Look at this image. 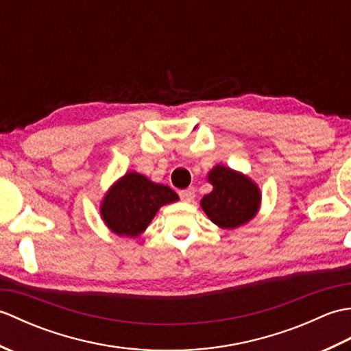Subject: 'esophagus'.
<instances>
[{
	"label": "esophagus",
	"mask_w": 351,
	"mask_h": 351,
	"mask_svg": "<svg viewBox=\"0 0 351 351\" xmlns=\"http://www.w3.org/2000/svg\"><path fill=\"white\" fill-rule=\"evenodd\" d=\"M195 196H196V191L193 187L180 191V197L184 200V202H191V200L195 199Z\"/></svg>",
	"instance_id": "34e87169"
}]
</instances>
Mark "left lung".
Segmentation results:
<instances>
[{"instance_id": "obj_1", "label": "left lung", "mask_w": 351, "mask_h": 351, "mask_svg": "<svg viewBox=\"0 0 351 351\" xmlns=\"http://www.w3.org/2000/svg\"><path fill=\"white\" fill-rule=\"evenodd\" d=\"M213 191L200 200L210 220L223 229H235L255 217L261 205L258 185L250 178L225 166L208 173Z\"/></svg>"}]
</instances>
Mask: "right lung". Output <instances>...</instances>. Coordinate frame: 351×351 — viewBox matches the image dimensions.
Wrapping results in <instances>:
<instances>
[{"label":"right lung","instance_id":"right-lung-1","mask_svg":"<svg viewBox=\"0 0 351 351\" xmlns=\"http://www.w3.org/2000/svg\"><path fill=\"white\" fill-rule=\"evenodd\" d=\"M180 199L167 185L155 184L137 171H128L104 197L101 215L106 225L121 237H138L162 205Z\"/></svg>","mask_w":351,"mask_h":351}]
</instances>
